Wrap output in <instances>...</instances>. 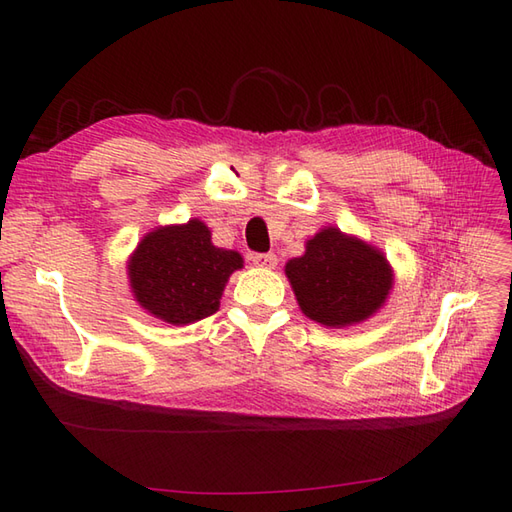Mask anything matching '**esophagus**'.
Returning <instances> with one entry per match:
<instances>
[{
  "label": "esophagus",
  "instance_id": "34e87169",
  "mask_svg": "<svg viewBox=\"0 0 512 512\" xmlns=\"http://www.w3.org/2000/svg\"><path fill=\"white\" fill-rule=\"evenodd\" d=\"M252 262L260 269H275L277 256L275 254H252Z\"/></svg>",
  "mask_w": 512,
  "mask_h": 512
}]
</instances>
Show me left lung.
I'll use <instances>...</instances> for the list:
<instances>
[{
	"instance_id": "left-lung-1",
	"label": "left lung",
	"mask_w": 512,
	"mask_h": 512,
	"mask_svg": "<svg viewBox=\"0 0 512 512\" xmlns=\"http://www.w3.org/2000/svg\"><path fill=\"white\" fill-rule=\"evenodd\" d=\"M286 277L301 312L335 329L374 316L393 288L386 256L335 226L316 232L305 254L286 262Z\"/></svg>"
}]
</instances>
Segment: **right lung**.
Listing matches in <instances>:
<instances>
[{"mask_svg":"<svg viewBox=\"0 0 512 512\" xmlns=\"http://www.w3.org/2000/svg\"><path fill=\"white\" fill-rule=\"evenodd\" d=\"M243 267L235 250L211 243L200 222L160 226L136 245L128 262L134 299L168 324H190L220 309L228 277Z\"/></svg>","mask_w":512,"mask_h":512,"instance_id":"1","label":"right lung"}]
</instances>
